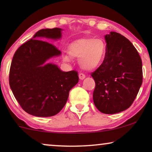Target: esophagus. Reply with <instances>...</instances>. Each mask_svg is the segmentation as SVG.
Here are the masks:
<instances>
[{"instance_id":"esophagus-1","label":"esophagus","mask_w":152,"mask_h":152,"mask_svg":"<svg viewBox=\"0 0 152 152\" xmlns=\"http://www.w3.org/2000/svg\"><path fill=\"white\" fill-rule=\"evenodd\" d=\"M85 77H86V75L84 73H82V72H80V74H79V78L80 79V80H84V79L85 78Z\"/></svg>"}]
</instances>
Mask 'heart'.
I'll list each match as a JSON object with an SVG mask.
<instances>
[{
	"instance_id": "heart-1",
	"label": "heart",
	"mask_w": 152,
	"mask_h": 152,
	"mask_svg": "<svg viewBox=\"0 0 152 152\" xmlns=\"http://www.w3.org/2000/svg\"><path fill=\"white\" fill-rule=\"evenodd\" d=\"M107 46L102 39L83 38L70 43L68 53L72 57L80 58L79 64L83 69L91 70L99 67L103 63L106 57ZM65 61H69L70 58L65 55Z\"/></svg>"
}]
</instances>
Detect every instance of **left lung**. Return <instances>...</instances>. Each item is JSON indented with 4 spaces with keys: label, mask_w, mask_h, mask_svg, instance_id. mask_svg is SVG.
<instances>
[{
    "label": "left lung",
    "mask_w": 152,
    "mask_h": 152,
    "mask_svg": "<svg viewBox=\"0 0 152 152\" xmlns=\"http://www.w3.org/2000/svg\"><path fill=\"white\" fill-rule=\"evenodd\" d=\"M105 40V59L91 73L95 82L93 97L99 111L113 114L134 102L142 83V65L136 48L126 37L111 32Z\"/></svg>",
    "instance_id": "1"
}]
</instances>
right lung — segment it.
I'll use <instances>...</instances> for the list:
<instances>
[{"mask_svg":"<svg viewBox=\"0 0 152 152\" xmlns=\"http://www.w3.org/2000/svg\"><path fill=\"white\" fill-rule=\"evenodd\" d=\"M61 29H42L14 53L9 83L15 98L25 111L37 117L55 115L65 106L69 91L79 82L76 70L63 72L57 66L44 64L61 51L43 38L58 39Z\"/></svg>","mask_w":152,"mask_h":152,"instance_id":"obj_1","label":"right lung"}]
</instances>
